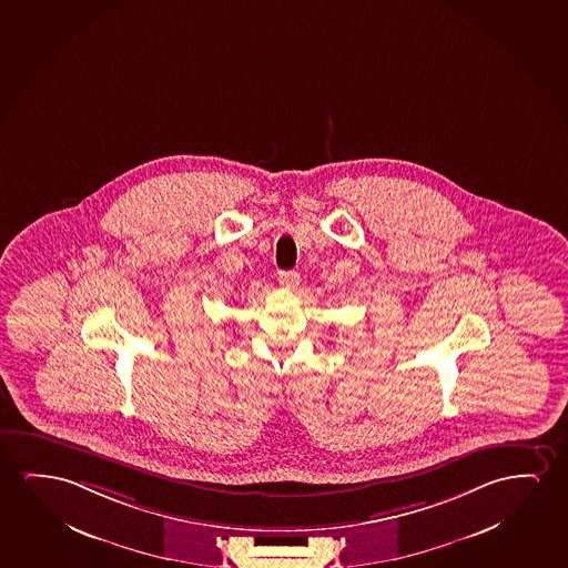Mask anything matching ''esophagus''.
Wrapping results in <instances>:
<instances>
[{
  "instance_id": "34e87169",
  "label": "esophagus",
  "mask_w": 568,
  "mask_h": 568,
  "mask_svg": "<svg viewBox=\"0 0 568 568\" xmlns=\"http://www.w3.org/2000/svg\"><path fill=\"white\" fill-rule=\"evenodd\" d=\"M278 282L282 288L296 290L302 278H300V274L294 271L280 272Z\"/></svg>"
}]
</instances>
